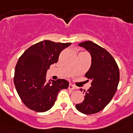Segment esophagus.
I'll return each instance as SVG.
<instances>
[{
  "instance_id": "34e87169",
  "label": "esophagus",
  "mask_w": 133,
  "mask_h": 133,
  "mask_svg": "<svg viewBox=\"0 0 133 133\" xmlns=\"http://www.w3.org/2000/svg\"><path fill=\"white\" fill-rule=\"evenodd\" d=\"M75 89H76V87H75L74 85H72V84H69V89H70V90H75Z\"/></svg>"
}]
</instances>
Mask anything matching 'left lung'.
Segmentation results:
<instances>
[{
    "mask_svg": "<svg viewBox=\"0 0 133 133\" xmlns=\"http://www.w3.org/2000/svg\"><path fill=\"white\" fill-rule=\"evenodd\" d=\"M91 56V66L85 77L91 81L83 102L76 104V109L85 115L103 110L110 103L117 91L119 83V69L114 58L107 50L92 41L78 44Z\"/></svg>",
    "mask_w": 133,
    "mask_h": 133,
    "instance_id": "obj_1",
    "label": "left lung"
}]
</instances>
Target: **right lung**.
Listing matches in <instances>:
<instances>
[{"instance_id": "add662e5", "label": "right lung", "mask_w": 133, "mask_h": 133, "mask_svg": "<svg viewBox=\"0 0 133 133\" xmlns=\"http://www.w3.org/2000/svg\"><path fill=\"white\" fill-rule=\"evenodd\" d=\"M71 43L41 41L24 51L18 59L15 70L14 83L24 104L36 112L47 111L52 107L61 90L67 89L64 79L46 80L51 64L56 63L60 53Z\"/></svg>"}]
</instances>
